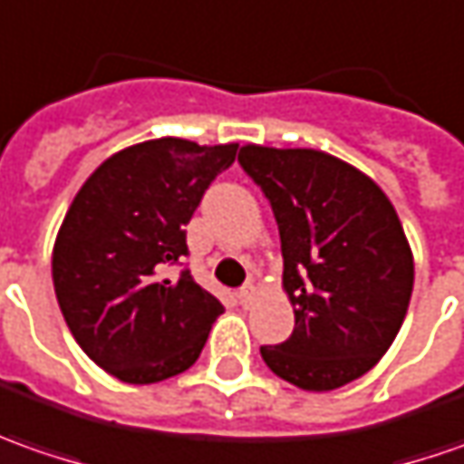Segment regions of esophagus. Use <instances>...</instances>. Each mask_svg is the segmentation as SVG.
<instances>
[{
	"mask_svg": "<svg viewBox=\"0 0 464 464\" xmlns=\"http://www.w3.org/2000/svg\"><path fill=\"white\" fill-rule=\"evenodd\" d=\"M251 295H254V287H251V285H246V287H241V290L236 293V300H238L241 305H246L248 300H251Z\"/></svg>",
	"mask_w": 464,
	"mask_h": 464,
	"instance_id": "obj_1",
	"label": "esophagus"
}]
</instances>
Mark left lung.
I'll use <instances>...</instances> for the list:
<instances>
[{"label": "left lung", "mask_w": 464, "mask_h": 464, "mask_svg": "<svg viewBox=\"0 0 464 464\" xmlns=\"http://www.w3.org/2000/svg\"><path fill=\"white\" fill-rule=\"evenodd\" d=\"M238 164L272 205L295 311L293 336L262 346V360L303 391H336L370 372L403 326L413 254L398 213L331 153L248 143Z\"/></svg>", "instance_id": "obj_1"}]
</instances>
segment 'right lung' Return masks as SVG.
Returning <instances> with one entry per match:
<instances>
[{
	"label": "right lung",
	"instance_id": "1",
	"mask_svg": "<svg viewBox=\"0 0 464 464\" xmlns=\"http://www.w3.org/2000/svg\"><path fill=\"white\" fill-rule=\"evenodd\" d=\"M238 143L156 138L112 153L76 192L53 246V287L89 360L130 385L189 370L223 313L184 269L187 231L205 189Z\"/></svg>",
	"mask_w": 464,
	"mask_h": 464
}]
</instances>
